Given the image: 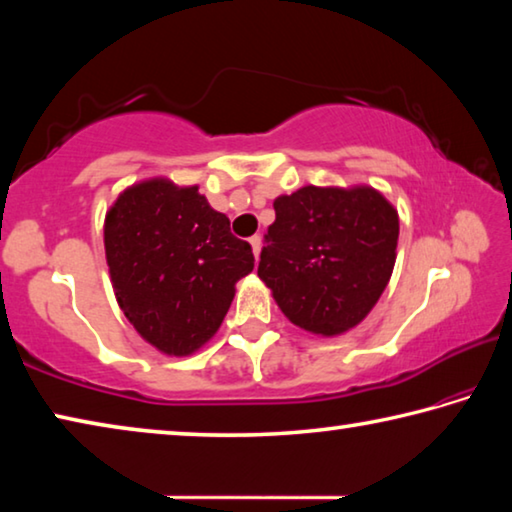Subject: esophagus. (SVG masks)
I'll return each mask as SVG.
<instances>
[{
  "label": "esophagus",
  "mask_w": 512,
  "mask_h": 512,
  "mask_svg": "<svg viewBox=\"0 0 512 512\" xmlns=\"http://www.w3.org/2000/svg\"><path fill=\"white\" fill-rule=\"evenodd\" d=\"M250 246H253V255L259 259V253H262V237H250Z\"/></svg>",
  "instance_id": "1"
}]
</instances>
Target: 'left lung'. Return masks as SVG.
Returning a JSON list of instances; mask_svg holds the SVG:
<instances>
[{"mask_svg":"<svg viewBox=\"0 0 512 512\" xmlns=\"http://www.w3.org/2000/svg\"><path fill=\"white\" fill-rule=\"evenodd\" d=\"M257 275L293 325L341 336L366 318L393 275L400 216L370 185L300 187L273 201Z\"/></svg>","mask_w":512,"mask_h":512,"instance_id":"8db88e82","label":"left lung"}]
</instances>
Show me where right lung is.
I'll list each match as a JSON object with an SVG mask.
<instances>
[{"label":"right lung","instance_id":"right-lung-1","mask_svg":"<svg viewBox=\"0 0 512 512\" xmlns=\"http://www.w3.org/2000/svg\"><path fill=\"white\" fill-rule=\"evenodd\" d=\"M103 246L119 309L137 334L169 357L201 350L219 332L235 284L255 266L248 241L230 232L198 185L158 176L117 196Z\"/></svg>","mask_w":512,"mask_h":512}]
</instances>
